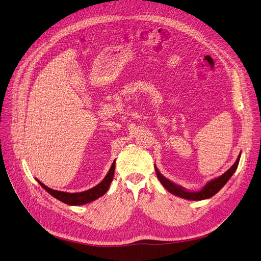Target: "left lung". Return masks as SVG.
I'll return each mask as SVG.
<instances>
[{
    "mask_svg": "<svg viewBox=\"0 0 261 261\" xmlns=\"http://www.w3.org/2000/svg\"><path fill=\"white\" fill-rule=\"evenodd\" d=\"M240 158H241V153L238 156L236 163L233 164L226 173L222 174L220 177L218 178H215L213 180L208 181L202 190L200 191H196V192H191V191H187L186 189H184L180 186H177L176 184L172 182L170 180H168L167 178H165L163 175H162L159 169L155 167V172H156V176L159 178V180L161 181V184L164 186V188L168 192H170L174 195H177L179 197H182V199L186 200H190V201H201V200H205V199H210V197L214 196L216 194L220 189L228 182L229 179L231 178V176L234 174V172L238 168L239 165V162H240Z\"/></svg>",
    "mask_w": 261,
    "mask_h": 261,
    "instance_id": "left-lung-1",
    "label": "left lung"
}]
</instances>
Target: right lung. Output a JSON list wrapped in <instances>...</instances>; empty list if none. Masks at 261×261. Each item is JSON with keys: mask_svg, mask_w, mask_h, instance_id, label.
Instances as JSON below:
<instances>
[{"mask_svg": "<svg viewBox=\"0 0 261 261\" xmlns=\"http://www.w3.org/2000/svg\"><path fill=\"white\" fill-rule=\"evenodd\" d=\"M114 167H115V162H113L109 172H108L107 176L103 178V180L100 184H98L96 187L89 189L87 191L77 192V193H69V192L53 190V189L45 186L40 180H38V179L37 180L45 189V190H46L50 195L55 197V199L64 202L68 205H83V204H87L89 202L97 200L98 197L102 196L108 191V189H109L114 176Z\"/></svg>", "mask_w": 261, "mask_h": 261, "instance_id": "1", "label": "right lung"}]
</instances>
